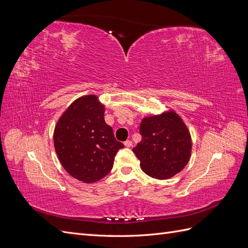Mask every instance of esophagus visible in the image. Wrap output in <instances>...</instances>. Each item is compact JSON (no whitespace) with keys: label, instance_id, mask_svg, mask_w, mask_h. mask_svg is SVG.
<instances>
[{"label":"esophagus","instance_id":"1","mask_svg":"<svg viewBox=\"0 0 248 248\" xmlns=\"http://www.w3.org/2000/svg\"><path fill=\"white\" fill-rule=\"evenodd\" d=\"M124 145H125V147H127V148H130L131 146H132V141L131 140H126V141H124Z\"/></svg>","mask_w":248,"mask_h":248}]
</instances>
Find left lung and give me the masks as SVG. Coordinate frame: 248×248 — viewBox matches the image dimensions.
I'll return each mask as SVG.
<instances>
[{"mask_svg":"<svg viewBox=\"0 0 248 248\" xmlns=\"http://www.w3.org/2000/svg\"><path fill=\"white\" fill-rule=\"evenodd\" d=\"M140 131L141 140L132 151L148 176L167 180L181 171L188 163L192 141L186 124L174 109L145 117Z\"/></svg>","mask_w":248,"mask_h":248,"instance_id":"left-lung-1","label":"left lung"}]
</instances>
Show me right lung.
Wrapping results in <instances>:
<instances>
[{"mask_svg": "<svg viewBox=\"0 0 248 248\" xmlns=\"http://www.w3.org/2000/svg\"><path fill=\"white\" fill-rule=\"evenodd\" d=\"M104 108L96 95L74 100L60 117L54 130V145L62 167L84 183L106 177L117 152L124 148L104 121Z\"/></svg>", "mask_w": 248, "mask_h": 248, "instance_id": "obj_1", "label": "right lung"}]
</instances>
